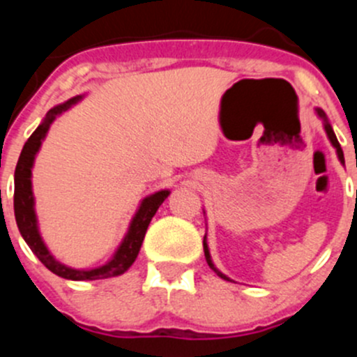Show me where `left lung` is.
<instances>
[{
  "label": "left lung",
  "instance_id": "8db88e82",
  "mask_svg": "<svg viewBox=\"0 0 357 357\" xmlns=\"http://www.w3.org/2000/svg\"><path fill=\"white\" fill-rule=\"evenodd\" d=\"M314 112H316V115H318V117L321 119V122H323V129H325V132H326V136H328L330 143H332V146H333V149H335V152H337V157H338V160H340V164H345V160H344V152H342V149H340V143H338L337 136H335V132H333V128H332V124H330L328 117H326V114H325V112H323V109H318V107H316ZM204 214H205V211H204ZM204 252H205V259H207V264H208V268H211L212 271L215 273V275H218V276H221L222 280H228V282H233V280H231V278H228V276H226L225 273H221V271H219V269L215 268V266H214V262H212V257H211V250H208V245H207V233H205V236H204Z\"/></svg>",
  "mask_w": 357,
  "mask_h": 357
}]
</instances>
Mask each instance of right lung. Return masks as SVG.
Segmentation results:
<instances>
[{"label": "right lung", "mask_w": 357, "mask_h": 357, "mask_svg": "<svg viewBox=\"0 0 357 357\" xmlns=\"http://www.w3.org/2000/svg\"><path fill=\"white\" fill-rule=\"evenodd\" d=\"M86 95H77L74 98H68L67 102L59 103L53 109L48 110L41 124L38 126L31 138L25 142L22 152H20L19 162L15 167V193H13V211H15V221L19 226V231L22 235L29 248L34 252L36 257L46 266L52 273L56 276L66 280H74V282H91V280H103L112 278V276H119L122 273L128 271L136 261L142 248L143 238H145L146 228H149L150 221L155 215L157 208L160 207L162 202L169 197V190H158V192L146 195L139 200L138 208H136L135 215H132L129 228L126 231L124 238L119 243L117 250L114 255L102 266H96L91 269H79L72 268V266L63 264L62 261L55 257L46 247L45 240H43L41 231H39L38 214H36V199L34 192H32V167H34V160L38 152L41 150L43 142H45L46 135H48L50 128L55 122L56 117L63 114V112L70 110L72 107L82 102Z\"/></svg>", "instance_id": "1"}]
</instances>
